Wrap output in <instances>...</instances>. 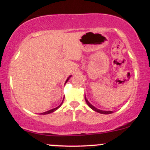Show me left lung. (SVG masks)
<instances>
[{"instance_id":"8db88e82","label":"left lung","mask_w":150,"mask_h":150,"mask_svg":"<svg viewBox=\"0 0 150 150\" xmlns=\"http://www.w3.org/2000/svg\"><path fill=\"white\" fill-rule=\"evenodd\" d=\"M85 100H86V104H88V107H89L91 109L93 110H95V112H99V113H101V114H110V113H112V112H113L112 111L101 110H99V109H98V108H96V107H95L93 105H91L89 102H88V100H87L86 98V95H85Z\"/></svg>"}]
</instances>
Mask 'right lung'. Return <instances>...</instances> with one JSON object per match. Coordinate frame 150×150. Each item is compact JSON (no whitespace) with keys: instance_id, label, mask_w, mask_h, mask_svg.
Masks as SVG:
<instances>
[{"instance_id":"right-lung-1","label":"right lung","mask_w":150,"mask_h":150,"mask_svg":"<svg viewBox=\"0 0 150 150\" xmlns=\"http://www.w3.org/2000/svg\"><path fill=\"white\" fill-rule=\"evenodd\" d=\"M71 76H69V77H68V78H67V80H66V82H65V83H67V81H68V79H69V78L71 77ZM62 103H63V101H62V104H60V105H59V107H55V108H54V109H52V110H48V111H46V112H43V113H41V114H43V115H46V114H49V113H51V112H54V111H55V110H57V109H59V107H61V106H62Z\"/></svg>"}]
</instances>
